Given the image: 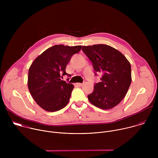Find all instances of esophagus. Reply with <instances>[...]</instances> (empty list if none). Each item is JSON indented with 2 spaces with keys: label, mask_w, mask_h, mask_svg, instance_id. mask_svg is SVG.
I'll return each instance as SVG.
<instances>
[{
  "label": "esophagus",
  "mask_w": 158,
  "mask_h": 158,
  "mask_svg": "<svg viewBox=\"0 0 158 158\" xmlns=\"http://www.w3.org/2000/svg\"><path fill=\"white\" fill-rule=\"evenodd\" d=\"M82 85H83V84H82V83H76V85L77 87H81Z\"/></svg>",
  "instance_id": "obj_1"
}]
</instances>
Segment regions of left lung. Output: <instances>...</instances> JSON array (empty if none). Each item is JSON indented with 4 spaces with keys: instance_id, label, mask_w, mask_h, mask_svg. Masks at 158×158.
Instances as JSON below:
<instances>
[{
    "instance_id": "1",
    "label": "left lung",
    "mask_w": 158,
    "mask_h": 158,
    "mask_svg": "<svg viewBox=\"0 0 158 158\" xmlns=\"http://www.w3.org/2000/svg\"><path fill=\"white\" fill-rule=\"evenodd\" d=\"M82 51L95 71L102 73L101 82L94 84V91L87 96L89 101L102 109L113 108L125 97L131 85L129 62L121 52L106 44L82 46Z\"/></svg>"
}]
</instances>
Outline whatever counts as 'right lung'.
Masks as SVG:
<instances>
[{
    "label": "right lung",
    "mask_w": 158,
    "mask_h": 158,
    "mask_svg": "<svg viewBox=\"0 0 158 158\" xmlns=\"http://www.w3.org/2000/svg\"><path fill=\"white\" fill-rule=\"evenodd\" d=\"M81 46L55 45L39 56L32 63L28 75V88L36 103L43 109L54 112L68 104L74 85L61 80L67 75L65 67Z\"/></svg>",
    "instance_id": "add662e5"
}]
</instances>
